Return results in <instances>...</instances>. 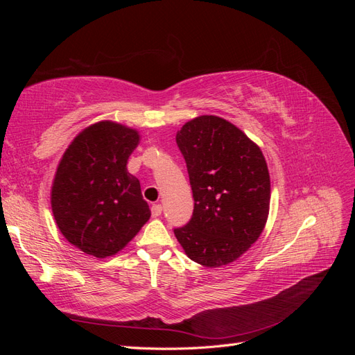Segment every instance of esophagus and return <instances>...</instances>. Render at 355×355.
Wrapping results in <instances>:
<instances>
[{
  "label": "esophagus",
  "instance_id": "obj_1",
  "mask_svg": "<svg viewBox=\"0 0 355 355\" xmlns=\"http://www.w3.org/2000/svg\"><path fill=\"white\" fill-rule=\"evenodd\" d=\"M161 211H163V206H161V204H154V206L151 207V213L154 218L161 216Z\"/></svg>",
  "mask_w": 355,
  "mask_h": 355
}]
</instances>
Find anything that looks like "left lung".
<instances>
[{
	"instance_id": "left-lung-1",
	"label": "left lung",
	"mask_w": 355,
	"mask_h": 355,
	"mask_svg": "<svg viewBox=\"0 0 355 355\" xmlns=\"http://www.w3.org/2000/svg\"><path fill=\"white\" fill-rule=\"evenodd\" d=\"M194 197L191 220L175 235L194 262L219 268L250 249L270 213L265 157L237 125L216 115L192 118L176 133Z\"/></svg>"
}]
</instances>
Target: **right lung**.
Instances as JSON below:
<instances>
[{
    "label": "right lung",
    "mask_w": 355,
    "mask_h": 355,
    "mask_svg": "<svg viewBox=\"0 0 355 355\" xmlns=\"http://www.w3.org/2000/svg\"><path fill=\"white\" fill-rule=\"evenodd\" d=\"M141 141L136 128L115 121L85 127L63 153L50 202L63 237L85 254L114 256L151 218L127 159Z\"/></svg>",
    "instance_id": "add662e5"
}]
</instances>
